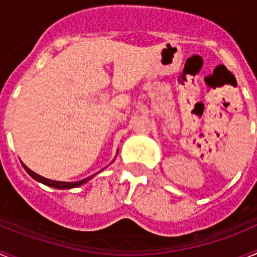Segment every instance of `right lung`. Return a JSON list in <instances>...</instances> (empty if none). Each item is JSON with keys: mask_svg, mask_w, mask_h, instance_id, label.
Instances as JSON below:
<instances>
[{"mask_svg": "<svg viewBox=\"0 0 257 257\" xmlns=\"http://www.w3.org/2000/svg\"><path fill=\"white\" fill-rule=\"evenodd\" d=\"M23 167H24V170H26L27 172H28L29 175H31L32 178L35 179V180L40 181V183L45 184V185H47V187H52V188H56V189H70V188H76V187H79V185H82V184L87 183L90 179L94 176H90V178H86L83 179V180L81 181H74V183H65V181H55V180H50V179H46L44 178V176H41V175L36 174V172L32 171L31 169H28L26 165H23Z\"/></svg>", "mask_w": 257, "mask_h": 257, "instance_id": "1", "label": "right lung"}]
</instances>
